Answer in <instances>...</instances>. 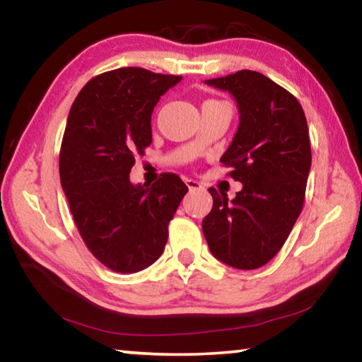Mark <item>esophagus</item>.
<instances>
[{"instance_id":"obj_1","label":"esophagus","mask_w":362,"mask_h":362,"mask_svg":"<svg viewBox=\"0 0 362 362\" xmlns=\"http://www.w3.org/2000/svg\"><path fill=\"white\" fill-rule=\"evenodd\" d=\"M185 183H187V187L189 188V192H193V189H198V188H203V185H201L198 180H193V179H187Z\"/></svg>"}]
</instances>
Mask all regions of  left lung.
I'll return each mask as SVG.
<instances>
[{"mask_svg":"<svg viewBox=\"0 0 362 362\" xmlns=\"http://www.w3.org/2000/svg\"><path fill=\"white\" fill-rule=\"evenodd\" d=\"M204 83L228 90L238 103L240 126L220 163L243 183L231 201L209 188L214 204L203 220L204 238L226 265L260 268L279 252L302 212L311 168L308 124L296 97L259 71Z\"/></svg>","mask_w":362,"mask_h":362,"instance_id":"8db88e82","label":"left lung"}]
</instances>
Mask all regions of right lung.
Segmentation results:
<instances>
[{"mask_svg":"<svg viewBox=\"0 0 362 362\" xmlns=\"http://www.w3.org/2000/svg\"><path fill=\"white\" fill-rule=\"evenodd\" d=\"M180 81L124 66L90 79L70 108L60 183L84 244L116 273H137L159 259L188 192L175 174H161L151 187L129 180L134 156L151 144L153 108Z\"/></svg>","mask_w":362,"mask_h":362,"instance_id":"right-lung-1","label":"right lung"}]
</instances>
